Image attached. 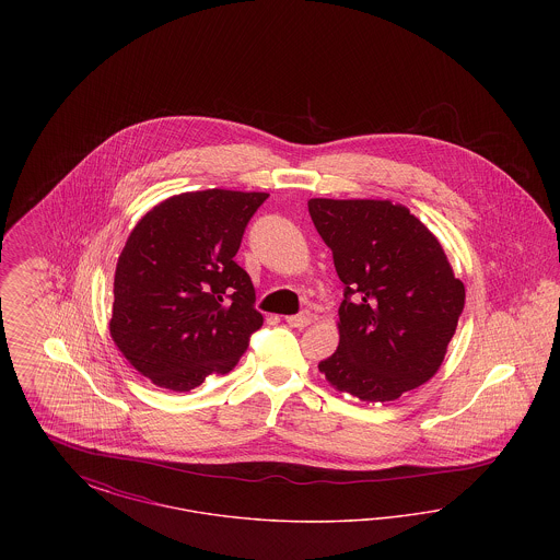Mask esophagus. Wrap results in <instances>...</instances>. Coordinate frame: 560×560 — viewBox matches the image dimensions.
I'll use <instances>...</instances> for the list:
<instances>
[{
  "label": "esophagus",
  "instance_id": "1",
  "mask_svg": "<svg viewBox=\"0 0 560 560\" xmlns=\"http://www.w3.org/2000/svg\"><path fill=\"white\" fill-rule=\"evenodd\" d=\"M313 320V315L308 313V311H302V313H298V315H292V317H288V325L290 327H306L308 323Z\"/></svg>",
  "mask_w": 560,
  "mask_h": 560
}]
</instances>
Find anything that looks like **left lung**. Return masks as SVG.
<instances>
[{"label": "left lung", "mask_w": 560, "mask_h": 560, "mask_svg": "<svg viewBox=\"0 0 560 560\" xmlns=\"http://www.w3.org/2000/svg\"><path fill=\"white\" fill-rule=\"evenodd\" d=\"M308 213L345 283L340 345L319 370L361 400L399 399L441 368L464 311V283L402 206L311 199Z\"/></svg>", "instance_id": "8db88e82"}]
</instances>
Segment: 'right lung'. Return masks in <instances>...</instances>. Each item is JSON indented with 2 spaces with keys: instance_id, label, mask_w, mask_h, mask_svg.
I'll list each match as a JSON object with an SVG mask.
<instances>
[{
  "instance_id": "obj_1",
  "label": "right lung",
  "mask_w": 560,
  "mask_h": 560,
  "mask_svg": "<svg viewBox=\"0 0 560 560\" xmlns=\"http://www.w3.org/2000/svg\"><path fill=\"white\" fill-rule=\"evenodd\" d=\"M268 192L210 188L165 199L119 254L110 336L138 372L188 393L233 372L262 327L249 275L233 260Z\"/></svg>"
}]
</instances>
